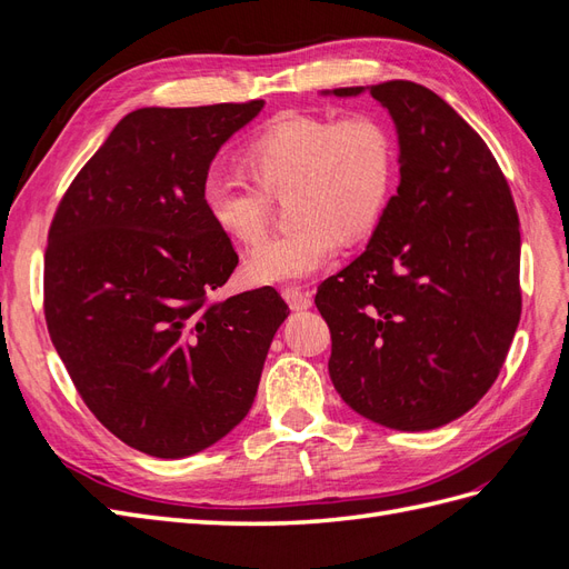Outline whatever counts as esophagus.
<instances>
[{
  "label": "esophagus",
  "mask_w": 569,
  "mask_h": 569,
  "mask_svg": "<svg viewBox=\"0 0 569 569\" xmlns=\"http://www.w3.org/2000/svg\"><path fill=\"white\" fill-rule=\"evenodd\" d=\"M282 297L289 303V308H295V311H306V308L313 306L311 295H308V291H303V289H299V287H284Z\"/></svg>",
  "instance_id": "esophagus-1"
}]
</instances>
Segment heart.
I'll return each mask as SVG.
<instances>
[{"label":"heart","instance_id":"b5f03b06","mask_svg":"<svg viewBox=\"0 0 569 569\" xmlns=\"http://www.w3.org/2000/svg\"><path fill=\"white\" fill-rule=\"evenodd\" d=\"M253 182L213 168L201 203L213 226L239 244L261 239L272 203L287 199L295 228L251 249L244 274L253 284L303 280L335 261L347 239L368 237L380 222L393 187L396 149L380 118L353 113L325 118L280 113L244 151Z\"/></svg>","mask_w":569,"mask_h":569}]
</instances>
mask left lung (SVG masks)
I'll return each mask as SVG.
<instances>
[{
    "instance_id": "8db88e82",
    "label": "left lung",
    "mask_w": 569,
    "mask_h": 569,
    "mask_svg": "<svg viewBox=\"0 0 569 569\" xmlns=\"http://www.w3.org/2000/svg\"><path fill=\"white\" fill-rule=\"evenodd\" d=\"M368 92L399 134L401 182L368 249L318 287L316 306L341 399L422 432L468 412L503 368L522 313L520 220L493 153L439 94L410 80Z\"/></svg>"
}]
</instances>
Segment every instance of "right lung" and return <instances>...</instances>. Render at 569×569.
I'll use <instances>...</instances> for the list:
<instances>
[{
    "instance_id": "right-lung-1",
    "label": "right lung",
    "mask_w": 569,
    "mask_h": 569,
    "mask_svg": "<svg viewBox=\"0 0 569 569\" xmlns=\"http://www.w3.org/2000/svg\"><path fill=\"white\" fill-rule=\"evenodd\" d=\"M263 104L128 113L51 220L49 337L94 418L142 453L184 458L232 432L289 316L272 287L209 301L239 256L201 184Z\"/></svg>"
}]
</instances>
